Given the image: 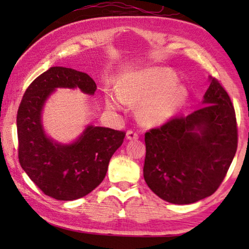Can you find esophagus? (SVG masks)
Here are the masks:
<instances>
[{"mask_svg":"<svg viewBox=\"0 0 249 249\" xmlns=\"http://www.w3.org/2000/svg\"><path fill=\"white\" fill-rule=\"evenodd\" d=\"M138 137H139L138 132H136L134 130L127 131V139H129V141H136V139H138Z\"/></svg>","mask_w":249,"mask_h":249,"instance_id":"34e87169","label":"esophagus"}]
</instances>
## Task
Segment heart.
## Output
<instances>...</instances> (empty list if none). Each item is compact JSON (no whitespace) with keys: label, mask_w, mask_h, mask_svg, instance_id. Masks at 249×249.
I'll return each instance as SVG.
<instances>
[{"label":"heart","mask_w":249,"mask_h":249,"mask_svg":"<svg viewBox=\"0 0 249 249\" xmlns=\"http://www.w3.org/2000/svg\"><path fill=\"white\" fill-rule=\"evenodd\" d=\"M170 68H149L128 74L119 84V91H108L105 104L110 110H120L129 103H142L139 115L146 124L158 125L176 115L187 100L185 85Z\"/></svg>","instance_id":"heart-1"}]
</instances>
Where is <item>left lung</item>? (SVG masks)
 Returning a JSON list of instances; mask_svg holds the SVG:
<instances>
[{"instance_id":"obj_1","label":"left lung","mask_w":249,"mask_h":249,"mask_svg":"<svg viewBox=\"0 0 249 249\" xmlns=\"http://www.w3.org/2000/svg\"><path fill=\"white\" fill-rule=\"evenodd\" d=\"M203 105L145 134V181L169 203L192 204L215 193L237 152L236 113L215 78Z\"/></svg>"}]
</instances>
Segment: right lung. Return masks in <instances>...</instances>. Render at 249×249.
Listing matches in <instances>:
<instances>
[{
	"label": "right lung",
	"instance_id": "obj_1",
	"mask_svg": "<svg viewBox=\"0 0 249 249\" xmlns=\"http://www.w3.org/2000/svg\"><path fill=\"white\" fill-rule=\"evenodd\" d=\"M79 88L93 95L96 84L87 73L52 67L27 88L17 114L18 158L32 181L57 200L86 196L103 181L108 162L124 142L125 132L88 125L69 145H61L45 135L42 108L55 88Z\"/></svg>",
	"mask_w": 249,
	"mask_h": 249
}]
</instances>
